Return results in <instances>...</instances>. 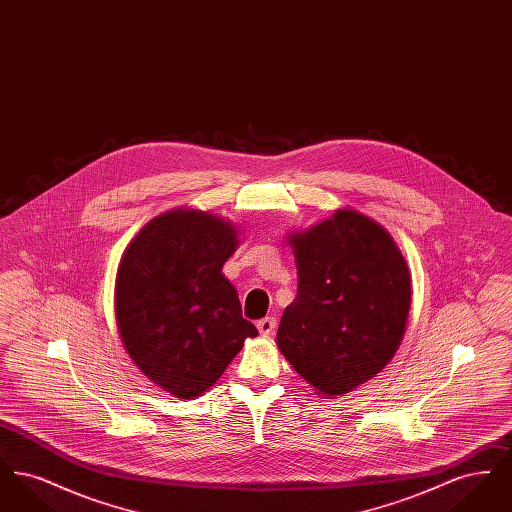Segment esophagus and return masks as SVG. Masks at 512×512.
<instances>
[{
	"mask_svg": "<svg viewBox=\"0 0 512 512\" xmlns=\"http://www.w3.org/2000/svg\"><path fill=\"white\" fill-rule=\"evenodd\" d=\"M257 328H259V332H261L263 336H268V334H272V332H274V328H276V318H261V320L257 322Z\"/></svg>",
	"mask_w": 512,
	"mask_h": 512,
	"instance_id": "34e87169",
	"label": "esophagus"
}]
</instances>
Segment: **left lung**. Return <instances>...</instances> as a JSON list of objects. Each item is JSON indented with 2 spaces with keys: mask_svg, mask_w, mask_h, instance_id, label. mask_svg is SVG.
I'll list each match as a JSON object with an SVG mask.
<instances>
[{
  "mask_svg": "<svg viewBox=\"0 0 512 512\" xmlns=\"http://www.w3.org/2000/svg\"><path fill=\"white\" fill-rule=\"evenodd\" d=\"M297 295L276 341L324 395L370 380L395 355L411 309V274L390 234L357 211L290 238Z\"/></svg>",
  "mask_w": 512,
  "mask_h": 512,
  "instance_id": "left-lung-1",
  "label": "left lung"
}]
</instances>
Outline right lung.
<instances>
[{
	"mask_svg": "<svg viewBox=\"0 0 512 512\" xmlns=\"http://www.w3.org/2000/svg\"><path fill=\"white\" fill-rule=\"evenodd\" d=\"M236 228L203 211L176 209L147 222L128 245L115 311L130 359L151 382L194 399L213 386L257 328L242 317L222 265Z\"/></svg>",
	"mask_w": 512,
	"mask_h": 512,
	"instance_id": "1",
	"label": "right lung"
}]
</instances>
